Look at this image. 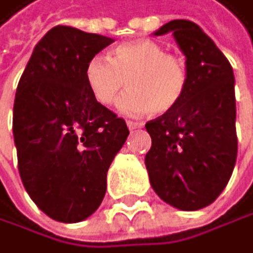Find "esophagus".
<instances>
[{"mask_svg": "<svg viewBox=\"0 0 253 253\" xmlns=\"http://www.w3.org/2000/svg\"><path fill=\"white\" fill-rule=\"evenodd\" d=\"M141 123H137V121H132V120H129L127 121V127L130 129V130H133V129H138V127H141Z\"/></svg>", "mask_w": 253, "mask_h": 253, "instance_id": "obj_1", "label": "esophagus"}]
</instances>
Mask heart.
Returning a JSON list of instances; mask_svg holds the SVG:
<instances>
[{
	"label": "heart",
	"instance_id": "b5f03b06",
	"mask_svg": "<svg viewBox=\"0 0 253 253\" xmlns=\"http://www.w3.org/2000/svg\"><path fill=\"white\" fill-rule=\"evenodd\" d=\"M84 79L94 99L104 107L121 100V110L130 116L153 112L165 113L184 97L189 72L179 56L165 53L154 41L140 39L118 45L112 58L94 56L88 61Z\"/></svg>",
	"mask_w": 253,
	"mask_h": 253
}]
</instances>
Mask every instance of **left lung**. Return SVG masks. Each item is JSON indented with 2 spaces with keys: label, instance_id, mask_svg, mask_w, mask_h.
Returning a JSON list of instances; mask_svg holds the SVG:
<instances>
[{
  "label": "left lung",
  "instance_id": "obj_1",
  "mask_svg": "<svg viewBox=\"0 0 253 253\" xmlns=\"http://www.w3.org/2000/svg\"><path fill=\"white\" fill-rule=\"evenodd\" d=\"M170 31L186 55L189 84L176 107L146 123L153 143L145 165L165 203L197 211L220 195L236 164L235 75L198 25L171 20L154 34Z\"/></svg>",
  "mask_w": 253,
  "mask_h": 253
}]
</instances>
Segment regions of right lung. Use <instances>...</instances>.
Here are the masks:
<instances>
[{
  "instance_id": "add662e5",
  "label": "right lung",
  "mask_w": 253,
  "mask_h": 253,
  "mask_svg": "<svg viewBox=\"0 0 253 253\" xmlns=\"http://www.w3.org/2000/svg\"><path fill=\"white\" fill-rule=\"evenodd\" d=\"M112 38L55 26L34 47L14 102V141L26 192L48 217L84 220L104 200L107 171L129 129L91 94L84 69Z\"/></svg>"
}]
</instances>
